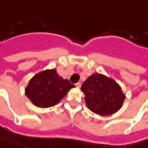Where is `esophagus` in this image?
<instances>
[{"instance_id":"34e87169","label":"esophagus","mask_w":148,"mask_h":148,"mask_svg":"<svg viewBox=\"0 0 148 148\" xmlns=\"http://www.w3.org/2000/svg\"><path fill=\"white\" fill-rule=\"evenodd\" d=\"M75 85H76V87H77L78 88H79L81 87V84H80V83H77V84H76Z\"/></svg>"}]
</instances>
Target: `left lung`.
<instances>
[{
    "label": "left lung",
    "mask_w": 148,
    "mask_h": 148,
    "mask_svg": "<svg viewBox=\"0 0 148 148\" xmlns=\"http://www.w3.org/2000/svg\"><path fill=\"white\" fill-rule=\"evenodd\" d=\"M88 108L101 116L117 112L123 107L126 94L113 79L102 74H93L81 86Z\"/></svg>",
    "instance_id": "8db88e82"
}]
</instances>
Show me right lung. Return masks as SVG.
<instances>
[{
  "instance_id": "1",
  "label": "right lung",
  "mask_w": 148,
  "mask_h": 148,
  "mask_svg": "<svg viewBox=\"0 0 148 148\" xmlns=\"http://www.w3.org/2000/svg\"><path fill=\"white\" fill-rule=\"evenodd\" d=\"M73 88H75L74 84L60 76L55 69H51L34 75L25 87V93L35 106L46 108L58 104Z\"/></svg>"
}]
</instances>
